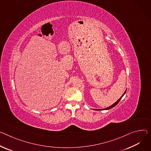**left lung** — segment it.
Instances as JSON below:
<instances>
[{
	"mask_svg": "<svg viewBox=\"0 0 151 151\" xmlns=\"http://www.w3.org/2000/svg\"><path fill=\"white\" fill-rule=\"evenodd\" d=\"M126 91H127V90H125V91L124 92V93H123V94H122V96L120 98V99H118L117 101V102H116L114 104H113V105H111V106H109V107H107V108H104V109H93L94 110H97V111H100V110H106V109H111V108H113L114 106H115L119 102H120V101L121 100V99H122V98L123 96H124V94L126 93Z\"/></svg>",
	"mask_w": 151,
	"mask_h": 151,
	"instance_id": "left-lung-1",
	"label": "left lung"
}]
</instances>
